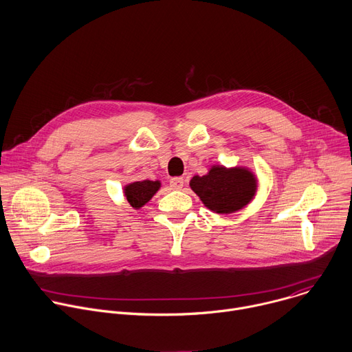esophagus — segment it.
<instances>
[{"instance_id":"1","label":"esophagus","mask_w":352,"mask_h":352,"mask_svg":"<svg viewBox=\"0 0 352 352\" xmlns=\"http://www.w3.org/2000/svg\"><path fill=\"white\" fill-rule=\"evenodd\" d=\"M170 186H171L173 189H177V190L182 189V188H184V178H182V177L171 178V179H170Z\"/></svg>"}]
</instances>
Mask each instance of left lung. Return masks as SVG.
Here are the masks:
<instances>
[{
    "label": "left lung",
    "mask_w": 352,
    "mask_h": 352,
    "mask_svg": "<svg viewBox=\"0 0 352 352\" xmlns=\"http://www.w3.org/2000/svg\"><path fill=\"white\" fill-rule=\"evenodd\" d=\"M190 189L215 214H232L245 208L258 189L257 175L246 166L214 164L204 175L189 181Z\"/></svg>",
    "instance_id": "8db88e82"
}]
</instances>
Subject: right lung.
<instances>
[{
	"label": "right lung",
	"mask_w": 352,
	"mask_h": 352,
	"mask_svg": "<svg viewBox=\"0 0 352 352\" xmlns=\"http://www.w3.org/2000/svg\"><path fill=\"white\" fill-rule=\"evenodd\" d=\"M160 186H162L160 179L135 181V182L126 184L123 188V192L129 204L134 210H140L157 193Z\"/></svg>",
	"instance_id": "1"
}]
</instances>
